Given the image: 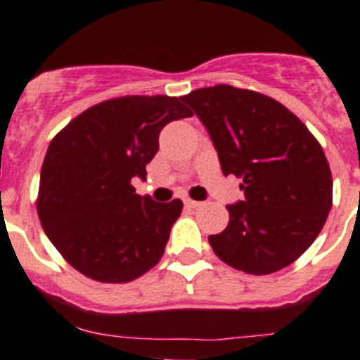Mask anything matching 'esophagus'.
<instances>
[{
	"mask_svg": "<svg viewBox=\"0 0 360 360\" xmlns=\"http://www.w3.org/2000/svg\"><path fill=\"white\" fill-rule=\"evenodd\" d=\"M184 206L190 207V210H197V207L202 206V202H199V200H191V199H186L184 200Z\"/></svg>",
	"mask_w": 360,
	"mask_h": 360,
	"instance_id": "obj_1",
	"label": "esophagus"
}]
</instances>
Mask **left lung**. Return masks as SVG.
I'll use <instances>...</instances> for the list:
<instances>
[{"mask_svg":"<svg viewBox=\"0 0 360 360\" xmlns=\"http://www.w3.org/2000/svg\"><path fill=\"white\" fill-rule=\"evenodd\" d=\"M207 127L221 172L245 200L211 234L221 261L250 275L290 266L316 240L332 207V172L320 142L293 112L261 92L214 85L183 96Z\"/></svg>","mask_w":360,"mask_h":360,"instance_id":"obj_1","label":"left lung"}]
</instances>
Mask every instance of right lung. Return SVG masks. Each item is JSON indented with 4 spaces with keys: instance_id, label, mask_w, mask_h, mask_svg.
Listing matches in <instances>:
<instances>
[{
    "instance_id": "right-lung-1",
    "label": "right lung",
    "mask_w": 360,
    "mask_h": 360,
    "mask_svg": "<svg viewBox=\"0 0 360 360\" xmlns=\"http://www.w3.org/2000/svg\"><path fill=\"white\" fill-rule=\"evenodd\" d=\"M191 115L177 97H113L55 134L40 170L37 213L79 274L122 284L160 263L183 202H154L139 195L131 179H146L160 131Z\"/></svg>"
}]
</instances>
